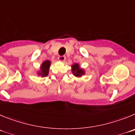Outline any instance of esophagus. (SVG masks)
Listing matches in <instances>:
<instances>
[{
  "label": "esophagus",
  "instance_id": "34e87169",
  "mask_svg": "<svg viewBox=\"0 0 135 135\" xmlns=\"http://www.w3.org/2000/svg\"><path fill=\"white\" fill-rule=\"evenodd\" d=\"M59 60L61 62H65L66 60V57L65 56H60L59 57Z\"/></svg>",
  "mask_w": 135,
  "mask_h": 135
}]
</instances>
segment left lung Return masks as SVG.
<instances>
[{"mask_svg":"<svg viewBox=\"0 0 135 135\" xmlns=\"http://www.w3.org/2000/svg\"><path fill=\"white\" fill-rule=\"evenodd\" d=\"M71 72L73 73L74 76L76 77H81L83 75H85V70L80 67V65L78 63H74L71 66Z\"/></svg>","mask_w":135,"mask_h":135,"instance_id":"8db88e82","label":"left lung"}]
</instances>
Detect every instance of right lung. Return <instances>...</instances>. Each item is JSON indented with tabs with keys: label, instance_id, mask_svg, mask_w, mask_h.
<instances>
[{
	"label": "right lung",
	"instance_id": "right-lung-1",
	"mask_svg": "<svg viewBox=\"0 0 135 135\" xmlns=\"http://www.w3.org/2000/svg\"><path fill=\"white\" fill-rule=\"evenodd\" d=\"M51 62L50 60H47L44 61L42 63V65H40V70H38L37 73L38 76H41L42 77H45L47 76L49 73V69L50 67Z\"/></svg>",
	"mask_w": 135,
	"mask_h": 135
}]
</instances>
